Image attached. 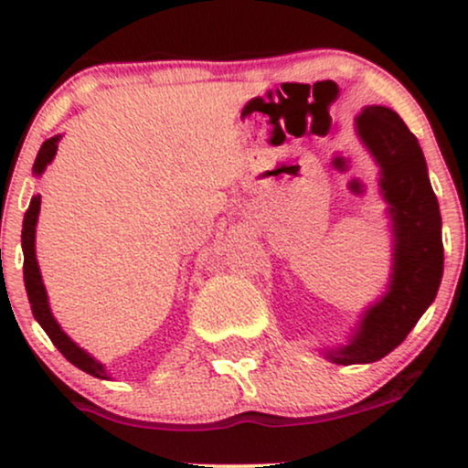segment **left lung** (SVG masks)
I'll list each match as a JSON object with an SVG mask.
<instances>
[{"label":"left lung","mask_w":468,"mask_h":468,"mask_svg":"<svg viewBox=\"0 0 468 468\" xmlns=\"http://www.w3.org/2000/svg\"><path fill=\"white\" fill-rule=\"evenodd\" d=\"M354 130L378 165V193L391 227V272L388 290L363 310L346 346L321 350L336 365L374 363L396 350L436 299L444 268L442 218L418 138L385 105H365Z\"/></svg>","instance_id":"8db88e82"}]
</instances>
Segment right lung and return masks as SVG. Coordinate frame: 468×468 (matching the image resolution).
<instances>
[{"instance_id": "add662e5", "label": "right lung", "mask_w": 468, "mask_h": 468, "mask_svg": "<svg viewBox=\"0 0 468 468\" xmlns=\"http://www.w3.org/2000/svg\"><path fill=\"white\" fill-rule=\"evenodd\" d=\"M58 141H61V133L48 138V141L41 144L39 154H37L35 165H32V174L39 178L46 171V166L55 160ZM41 211V196H32L28 211L24 216V229H21V250H24V283L26 292H28V302L32 308V314L39 321V325L44 327L46 335L50 336V341L55 343L57 350L68 358L69 363L77 365L79 369L88 372L90 376H96V378H110L107 374V367L101 361H96L90 352H85L83 347L77 346V343L69 338L66 332L61 330V325L57 324L55 314L50 310V302H48V292L44 286V279H41L39 261H37V250H35V233H37V219H39Z\"/></svg>"}]
</instances>
